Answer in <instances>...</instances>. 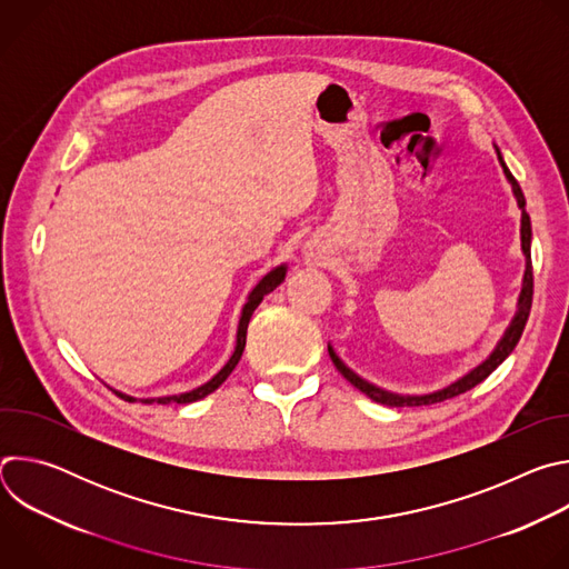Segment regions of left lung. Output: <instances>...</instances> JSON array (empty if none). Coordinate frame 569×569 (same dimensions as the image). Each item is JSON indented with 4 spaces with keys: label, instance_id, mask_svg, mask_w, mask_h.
<instances>
[{
    "label": "left lung",
    "instance_id": "left-lung-1",
    "mask_svg": "<svg viewBox=\"0 0 569 569\" xmlns=\"http://www.w3.org/2000/svg\"><path fill=\"white\" fill-rule=\"evenodd\" d=\"M496 152H498V161L500 167L511 184V191L516 196V202L522 211V218H520V240H522V254H525V277H522V290H520V297H518V308H516V315L513 319L509 321V327L505 331V336L500 338V342L496 345V349L491 351V356L486 358L483 362H479L475 369H470L466 376L457 378L455 382H450L448 387L443 389H437V391H430V393H393V391H387L369 380H365L362 376H358L353 369H349L340 356L336 353V349L329 345V356L336 365V369L356 387L360 389L362 393H367L371 400L380 402V405H389V408H419V405H432V402H441L446 398H452V396H459L468 389H472L475 385H479L481 380L489 378L509 356L511 351L516 349L522 331H525V323L529 319V310H531V297H533V270H531V220H529V213L525 209V196H522V189L520 184L516 182V178L511 176V171L507 169L505 159H502V152L500 148L496 146Z\"/></svg>",
    "mask_w": 569,
    "mask_h": 569
}]
</instances>
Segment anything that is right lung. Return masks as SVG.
Here are the masks:
<instances>
[{"label":"right lung","mask_w":569,"mask_h":569,"mask_svg":"<svg viewBox=\"0 0 569 569\" xmlns=\"http://www.w3.org/2000/svg\"><path fill=\"white\" fill-rule=\"evenodd\" d=\"M286 272H288V266L283 263V266H277L274 270H270L254 288H252V292L248 295V301H246V306H242V310H240V319H238V331H236V347H233V353H231V358L224 362V367L211 378V380H207L204 385H200V387H196V389H191V391H184V393H173V396H159V398H134V396H128V393H123V391H117L114 389V393L117 396H121L123 400H141V402H159V405H169V402H180V405H187V402H196V400H200V398H204V396H209L211 391H216L227 378H229V373L236 369V365H238V360H240V356H242V349H246V338H248V323H250V319H252V312L257 310V306L263 301V297L266 295H270L277 286H281L283 283V279H286Z\"/></svg>","instance_id":"obj_1"}]
</instances>
